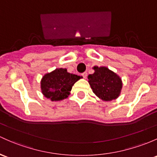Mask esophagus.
Masks as SVG:
<instances>
[{"mask_svg": "<svg viewBox=\"0 0 157 157\" xmlns=\"http://www.w3.org/2000/svg\"><path fill=\"white\" fill-rule=\"evenodd\" d=\"M82 76H83L84 78H87V73L86 72H83V73H82Z\"/></svg>", "mask_w": 157, "mask_h": 157, "instance_id": "34e87169", "label": "esophagus"}]
</instances>
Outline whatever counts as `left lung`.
<instances>
[{"label": "left lung", "instance_id": "obj_1", "mask_svg": "<svg viewBox=\"0 0 157 157\" xmlns=\"http://www.w3.org/2000/svg\"><path fill=\"white\" fill-rule=\"evenodd\" d=\"M94 74L87 76L93 92L104 101L117 98L122 88V82L117 74L106 67H94Z\"/></svg>", "mask_w": 157, "mask_h": 157}]
</instances>
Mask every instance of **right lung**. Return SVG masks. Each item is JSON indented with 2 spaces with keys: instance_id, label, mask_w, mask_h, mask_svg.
Instances as JSON below:
<instances>
[{
  "instance_id": "right-lung-1",
  "label": "right lung",
  "mask_w": 157,
  "mask_h": 157,
  "mask_svg": "<svg viewBox=\"0 0 157 157\" xmlns=\"http://www.w3.org/2000/svg\"><path fill=\"white\" fill-rule=\"evenodd\" d=\"M81 76L67 72V69H56L46 74L41 81L43 95L52 101H59L70 95L72 85Z\"/></svg>"
}]
</instances>
